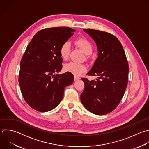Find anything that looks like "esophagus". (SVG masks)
<instances>
[{
    "mask_svg": "<svg viewBox=\"0 0 149 149\" xmlns=\"http://www.w3.org/2000/svg\"><path fill=\"white\" fill-rule=\"evenodd\" d=\"M79 79H80V77H78V76H74V81H76V80H79Z\"/></svg>",
    "mask_w": 149,
    "mask_h": 149,
    "instance_id": "esophagus-1",
    "label": "esophagus"
}]
</instances>
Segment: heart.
<instances>
[{
	"label": "heart",
	"instance_id": "b5f03b06",
	"mask_svg": "<svg viewBox=\"0 0 149 149\" xmlns=\"http://www.w3.org/2000/svg\"><path fill=\"white\" fill-rule=\"evenodd\" d=\"M77 45L83 52L87 55L91 54L93 52V45L86 38H80L75 41ZM71 49V44L69 41L64 42L60 47L59 54L62 59L66 60L68 58ZM63 69L67 72L71 73L74 75H80L87 70V67L81 63L75 62H70L64 65Z\"/></svg>",
	"mask_w": 149,
	"mask_h": 149
}]
</instances>
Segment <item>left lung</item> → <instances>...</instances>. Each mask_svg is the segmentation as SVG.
Here are the masks:
<instances>
[{"mask_svg": "<svg viewBox=\"0 0 149 149\" xmlns=\"http://www.w3.org/2000/svg\"><path fill=\"white\" fill-rule=\"evenodd\" d=\"M83 31L95 41L98 51V57L87 74L98 78L95 81L81 79L85 86L81 102L90 112L105 115L116 108L124 95L128 81L127 61L114 36L93 29Z\"/></svg>", "mask_w": 149, "mask_h": 149, "instance_id": "1", "label": "left lung"}]
</instances>
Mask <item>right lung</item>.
Instances as JSON below:
<instances>
[{
  "label": "right lung",
  "instance_id": "1",
  "mask_svg": "<svg viewBox=\"0 0 149 149\" xmlns=\"http://www.w3.org/2000/svg\"><path fill=\"white\" fill-rule=\"evenodd\" d=\"M75 31L66 27L45 29L27 46L20 62L19 82L24 99L35 110L44 112L56 108L65 87L73 83L71 73H55L62 68L60 47Z\"/></svg>",
  "mask_w": 149,
  "mask_h": 149
}]
</instances>
